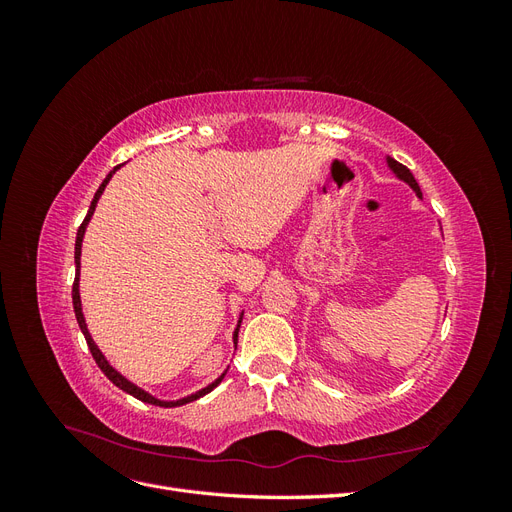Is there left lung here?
<instances>
[{
  "instance_id": "8db88e82",
  "label": "left lung",
  "mask_w": 512,
  "mask_h": 512,
  "mask_svg": "<svg viewBox=\"0 0 512 512\" xmlns=\"http://www.w3.org/2000/svg\"><path fill=\"white\" fill-rule=\"evenodd\" d=\"M389 166L395 170V173H397V177L399 179H404L408 185H410V188L418 194V196H421V190H418V183H416V179H414V175L410 173V170L404 166V164H399V162H395L393 158H389Z\"/></svg>"
}]
</instances>
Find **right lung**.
I'll use <instances>...</instances> for the list:
<instances>
[{
  "mask_svg": "<svg viewBox=\"0 0 512 512\" xmlns=\"http://www.w3.org/2000/svg\"><path fill=\"white\" fill-rule=\"evenodd\" d=\"M121 166V164H119ZM119 166H115L111 173L106 175V179L102 181V185L98 188V192H96V196H94V200H91V207H89V211H87V215H85V220H83V224L79 226V232H76V243H74V262H76V275H74V284H72V305H74V314H76V322H79V327H81V331H83V335H85V342H87V346H89V352H91V356H94V361L98 363V367L104 371V376L111 380L115 386H119L121 391H126V393H130L132 397H136V399H141V401H145V404H151V406H160V408H175V406H183V404H190V401H194V399H198V397H203V395H207L209 391H213L215 386H218L220 382H222V378H224V374L215 380L213 384H209L207 389H203V391H198V393H194V395H190V397H183V399H177V401H160V399H156V397H151L149 393H145L143 389H138V386H134L132 382H128L126 378H123L119 371H115L111 365L106 363V359L102 356V352L98 350V346L94 344V339H91V335H89V331H87V324H85V318H83V312H81V294H79V267H81V243H83V235H85V226H87V222H89V218L91 215H94V209H96V203H98V198L102 196V192H104V188H106V183L111 181V177H113V173L115 170L119 168ZM239 324H241V320H239ZM237 333H239V327H237V331H235V339H237Z\"/></svg>",
  "mask_w": 512,
  "mask_h": 512,
  "instance_id": "obj_1",
  "label": "right lung"
}]
</instances>
